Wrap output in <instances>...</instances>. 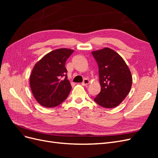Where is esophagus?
<instances>
[{
    "mask_svg": "<svg viewBox=\"0 0 158 158\" xmlns=\"http://www.w3.org/2000/svg\"><path fill=\"white\" fill-rule=\"evenodd\" d=\"M89 80L87 78H85L83 81V82L82 83V85H88L89 84Z\"/></svg>",
    "mask_w": 158,
    "mask_h": 158,
    "instance_id": "1",
    "label": "esophagus"
}]
</instances>
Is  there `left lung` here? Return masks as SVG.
<instances>
[{
    "mask_svg": "<svg viewBox=\"0 0 158 158\" xmlns=\"http://www.w3.org/2000/svg\"><path fill=\"white\" fill-rule=\"evenodd\" d=\"M92 53L98 64L101 85V92L94 101L103 107H117L130 92L132 83L131 70L122 57L108 47Z\"/></svg>",
    "mask_w": 158,
    "mask_h": 158,
    "instance_id": "1",
    "label": "left lung"
}]
</instances>
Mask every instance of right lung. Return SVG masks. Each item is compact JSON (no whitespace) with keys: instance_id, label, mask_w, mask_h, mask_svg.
Returning <instances> with one entry per match:
<instances>
[{"instance_id":"1","label":"right lung","mask_w":158,"mask_h":158,"mask_svg":"<svg viewBox=\"0 0 158 158\" xmlns=\"http://www.w3.org/2000/svg\"><path fill=\"white\" fill-rule=\"evenodd\" d=\"M73 52L66 48L52 51L35 64L30 84L33 96L41 106L54 107L67 98L72 87L65 63Z\"/></svg>"}]
</instances>
